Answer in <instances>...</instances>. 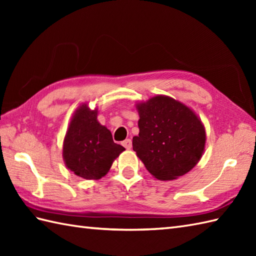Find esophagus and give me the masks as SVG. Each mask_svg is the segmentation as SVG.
I'll use <instances>...</instances> for the list:
<instances>
[{"mask_svg":"<svg viewBox=\"0 0 256 256\" xmlns=\"http://www.w3.org/2000/svg\"><path fill=\"white\" fill-rule=\"evenodd\" d=\"M122 145H123L124 148H126V150L132 148V140H130V138H126L125 140H123V142H122Z\"/></svg>","mask_w":256,"mask_h":256,"instance_id":"34e87169","label":"esophagus"}]
</instances>
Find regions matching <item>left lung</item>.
Masks as SVG:
<instances>
[{
	"instance_id": "obj_1",
	"label": "left lung",
	"mask_w": 256,
	"mask_h": 256,
	"mask_svg": "<svg viewBox=\"0 0 256 256\" xmlns=\"http://www.w3.org/2000/svg\"><path fill=\"white\" fill-rule=\"evenodd\" d=\"M140 116L133 150L146 170L160 180L190 172L202 157L206 130L197 114L182 102L155 96L136 103Z\"/></svg>"
}]
</instances>
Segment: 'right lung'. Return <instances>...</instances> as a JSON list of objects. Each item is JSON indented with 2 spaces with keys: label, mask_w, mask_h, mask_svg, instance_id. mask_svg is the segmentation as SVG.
I'll return each instance as SVG.
<instances>
[{
  "label": "right lung",
  "mask_w": 256,
  "mask_h": 256,
  "mask_svg": "<svg viewBox=\"0 0 256 256\" xmlns=\"http://www.w3.org/2000/svg\"><path fill=\"white\" fill-rule=\"evenodd\" d=\"M98 108L91 110L88 103L74 111L64 135L62 158L64 165L84 179L106 176L114 160L125 148L113 142L112 134L98 121Z\"/></svg>",
  "instance_id": "right-lung-1"
}]
</instances>
